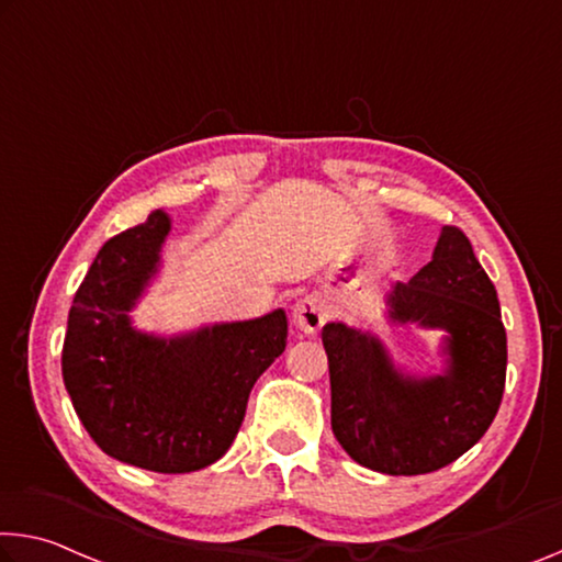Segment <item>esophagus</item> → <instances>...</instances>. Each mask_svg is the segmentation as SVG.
<instances>
[{"label":"esophagus","instance_id":"obj_1","mask_svg":"<svg viewBox=\"0 0 562 562\" xmlns=\"http://www.w3.org/2000/svg\"><path fill=\"white\" fill-rule=\"evenodd\" d=\"M292 319H295V325L302 329L305 335H317L319 327H323L327 319H329V305L323 295H305L295 302V307H292Z\"/></svg>","mask_w":562,"mask_h":562}]
</instances>
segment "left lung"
Wrapping results in <instances>:
<instances>
[{
  "label": "left lung",
  "mask_w": 562,
  "mask_h": 562,
  "mask_svg": "<svg viewBox=\"0 0 562 562\" xmlns=\"http://www.w3.org/2000/svg\"><path fill=\"white\" fill-rule=\"evenodd\" d=\"M393 323L445 329L442 375L400 372L375 335L323 327L333 432L362 468L423 475L450 465L483 438L505 390L507 337L495 284L458 227H442L432 260L387 295Z\"/></svg>",
  "instance_id": "left-lung-1"
}]
</instances>
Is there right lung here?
Returning <instances> with one entry per match:
<instances>
[{
    "instance_id": "obj_1",
    "label": "right lung",
    "mask_w": 562,
    "mask_h": 562,
    "mask_svg": "<svg viewBox=\"0 0 562 562\" xmlns=\"http://www.w3.org/2000/svg\"><path fill=\"white\" fill-rule=\"evenodd\" d=\"M169 217L106 239L79 284L61 347V378L79 420L106 456L153 473H192L237 438L257 378L284 352V310L157 337L132 327L157 274Z\"/></svg>"
}]
</instances>
